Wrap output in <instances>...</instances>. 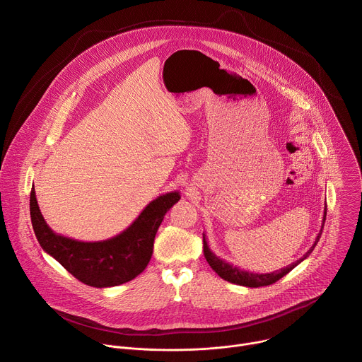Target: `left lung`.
Masks as SVG:
<instances>
[{
	"label": "left lung",
	"instance_id": "left-lung-1",
	"mask_svg": "<svg viewBox=\"0 0 362 362\" xmlns=\"http://www.w3.org/2000/svg\"><path fill=\"white\" fill-rule=\"evenodd\" d=\"M325 217H327V204L324 207V216H322V224H321V230L315 238L314 245L311 246V249L297 262L291 263L290 266L284 267V269H280L277 272H273V273H252V272H246L243 269H240L237 266H233L227 262H224L223 259L217 257L209 247L207 245V240H206V234L203 233V252H204V257L207 260V263L210 264V267L226 281L228 283H233V284H238V286H245V287H264V286H270L276 281H279L281 277H284L287 273H290L296 266H298L303 260H305L311 252L314 250V247L317 246L318 240L321 237V233H322V228H324V223H325Z\"/></svg>",
	"mask_w": 362,
	"mask_h": 362
}]
</instances>
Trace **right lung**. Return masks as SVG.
Returning <instances> with one entry per match:
<instances>
[{
  "instance_id": "right-lung-1",
  "label": "right lung",
  "mask_w": 362,
  "mask_h": 362,
  "mask_svg": "<svg viewBox=\"0 0 362 362\" xmlns=\"http://www.w3.org/2000/svg\"><path fill=\"white\" fill-rule=\"evenodd\" d=\"M179 200V192L156 197L127 230L103 242H79L55 233L42 217L34 187L30 211L42 250L83 284L103 288L128 283L146 269L158 228L165 214Z\"/></svg>"
}]
</instances>
